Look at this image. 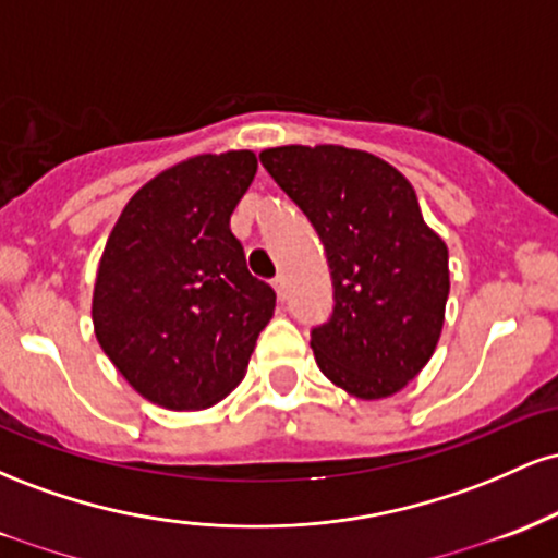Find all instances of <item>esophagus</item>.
<instances>
[{"instance_id":"obj_1","label":"esophagus","mask_w":558,"mask_h":558,"mask_svg":"<svg viewBox=\"0 0 558 558\" xmlns=\"http://www.w3.org/2000/svg\"><path fill=\"white\" fill-rule=\"evenodd\" d=\"M272 288H275V293H278V299L283 301L286 299V278H283V275H278V278L272 280Z\"/></svg>"}]
</instances>
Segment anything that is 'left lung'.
<instances>
[{
	"instance_id": "obj_1",
	"label": "left lung",
	"mask_w": 558,
	"mask_h": 558,
	"mask_svg": "<svg viewBox=\"0 0 558 558\" xmlns=\"http://www.w3.org/2000/svg\"><path fill=\"white\" fill-rule=\"evenodd\" d=\"M265 170L315 226L332 278V315L312 328L317 367L356 399L399 393L444 330L448 248L422 220L412 183L345 146H275Z\"/></svg>"
}]
</instances>
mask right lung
Wrapping results in <instances>:
<instances>
[{
	"instance_id": "obj_1",
	"label": "right lung",
	"mask_w": 558,
	"mask_h": 558,
	"mask_svg": "<svg viewBox=\"0 0 558 558\" xmlns=\"http://www.w3.org/2000/svg\"><path fill=\"white\" fill-rule=\"evenodd\" d=\"M254 151L198 155L141 185L114 222L94 283L96 341L144 399L207 409L243 380L275 291L246 267L230 215Z\"/></svg>"
}]
</instances>
